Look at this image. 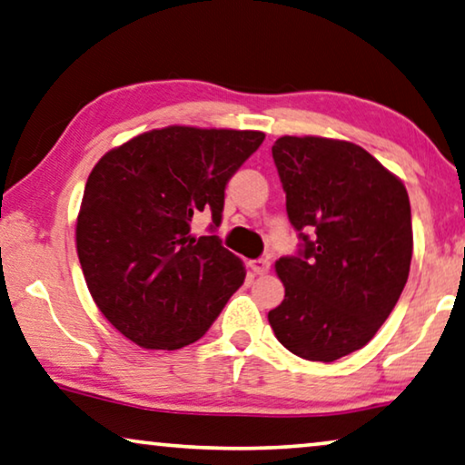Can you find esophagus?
Segmentation results:
<instances>
[{
    "label": "esophagus",
    "mask_w": 465,
    "mask_h": 465,
    "mask_svg": "<svg viewBox=\"0 0 465 465\" xmlns=\"http://www.w3.org/2000/svg\"><path fill=\"white\" fill-rule=\"evenodd\" d=\"M248 267H251L256 275H265L269 272V267H272V262H269V259H256V261H251V265Z\"/></svg>",
    "instance_id": "34e87169"
}]
</instances>
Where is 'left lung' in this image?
I'll return each mask as SVG.
<instances>
[{"label":"left lung","instance_id":"obj_1","mask_svg":"<svg viewBox=\"0 0 465 465\" xmlns=\"http://www.w3.org/2000/svg\"><path fill=\"white\" fill-rule=\"evenodd\" d=\"M272 152L302 244L275 262L286 296L269 323L294 355L336 361L376 336L403 292L413 254L410 196L357 143L283 135Z\"/></svg>","mask_w":465,"mask_h":465}]
</instances>
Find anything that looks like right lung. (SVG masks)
<instances>
[{
    "instance_id": "right-lung-1",
    "label": "right lung",
    "mask_w": 465,
    "mask_h": 465,
    "mask_svg": "<svg viewBox=\"0 0 465 465\" xmlns=\"http://www.w3.org/2000/svg\"><path fill=\"white\" fill-rule=\"evenodd\" d=\"M262 131L152 129L104 154L77 217V254L104 317L142 349L196 342L244 283L217 235H192L193 214L221 223L225 185Z\"/></svg>"
}]
</instances>
